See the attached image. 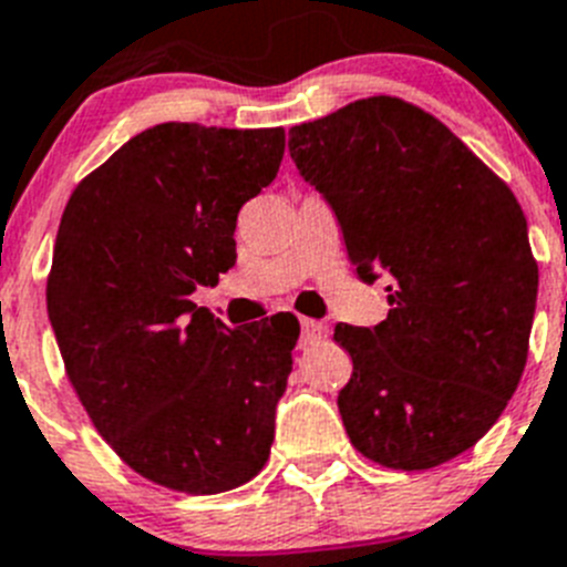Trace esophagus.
Returning a JSON list of instances; mask_svg holds the SVG:
<instances>
[{
  "label": "esophagus",
  "mask_w": 567,
  "mask_h": 567,
  "mask_svg": "<svg viewBox=\"0 0 567 567\" xmlns=\"http://www.w3.org/2000/svg\"><path fill=\"white\" fill-rule=\"evenodd\" d=\"M324 337H328V324L317 322V319H302V339H299L302 348H313Z\"/></svg>",
  "instance_id": "34e87169"
}]
</instances>
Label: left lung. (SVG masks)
<instances>
[{
  "label": "left lung",
  "mask_w": 567,
  "mask_h": 567,
  "mask_svg": "<svg viewBox=\"0 0 567 567\" xmlns=\"http://www.w3.org/2000/svg\"><path fill=\"white\" fill-rule=\"evenodd\" d=\"M388 319L337 324L353 359L339 413L353 447L396 471L454 460L491 431L528 359L539 270L511 188L436 116L371 96L290 127Z\"/></svg>",
  "instance_id": "1"
}]
</instances>
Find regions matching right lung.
<instances>
[{
    "instance_id": "right-lung-1",
    "label": "right lung",
    "mask_w": 567,
    "mask_h": 567,
    "mask_svg": "<svg viewBox=\"0 0 567 567\" xmlns=\"http://www.w3.org/2000/svg\"><path fill=\"white\" fill-rule=\"evenodd\" d=\"M282 127H147L79 182L59 223L48 317L79 402L145 480L223 494L268 462L299 322L230 331L194 290L236 262V214L268 188Z\"/></svg>"
}]
</instances>
